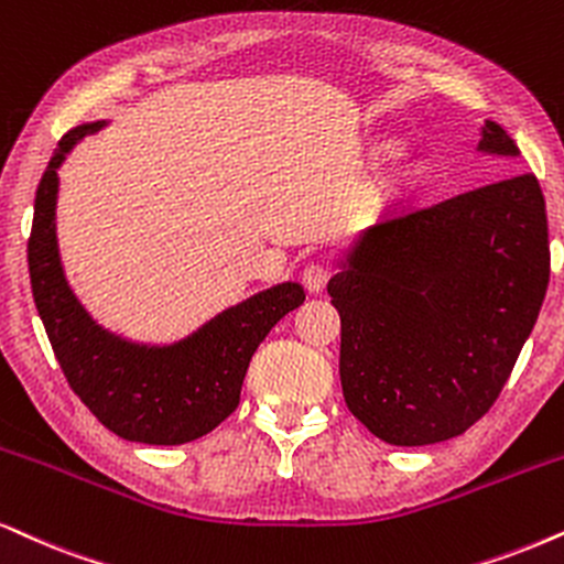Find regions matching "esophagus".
<instances>
[{"instance_id":"34e87169","label":"esophagus","mask_w":564,"mask_h":564,"mask_svg":"<svg viewBox=\"0 0 564 564\" xmlns=\"http://www.w3.org/2000/svg\"><path fill=\"white\" fill-rule=\"evenodd\" d=\"M327 278H330V268H327L325 262H310V265L302 270V283L310 294H319V291L325 289Z\"/></svg>"}]
</instances>
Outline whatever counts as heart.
Wrapping results in <instances>:
<instances>
[{"label":"heart","mask_w":564,"mask_h":564,"mask_svg":"<svg viewBox=\"0 0 564 564\" xmlns=\"http://www.w3.org/2000/svg\"><path fill=\"white\" fill-rule=\"evenodd\" d=\"M382 153L388 155V159H393V155L398 153V148L395 145H382Z\"/></svg>","instance_id":"obj_1"}]
</instances>
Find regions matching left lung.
Masks as SVG:
<instances>
[{"label": "left lung", "instance_id": "8db88e82", "mask_svg": "<svg viewBox=\"0 0 564 564\" xmlns=\"http://www.w3.org/2000/svg\"><path fill=\"white\" fill-rule=\"evenodd\" d=\"M479 148L518 155L495 122ZM546 286V203L533 174L369 226L327 283L348 411L390 445L458 437L500 398Z\"/></svg>", "mask_w": 564, "mask_h": 564}]
</instances>
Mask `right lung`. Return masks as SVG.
I'll list each match as a JSON object with an SVG mask.
<instances>
[{
    "instance_id": "obj_1",
    "label": "right lung",
    "mask_w": 564,
    "mask_h": 564,
    "mask_svg": "<svg viewBox=\"0 0 564 564\" xmlns=\"http://www.w3.org/2000/svg\"><path fill=\"white\" fill-rule=\"evenodd\" d=\"M96 130L101 122L64 134L35 192L28 239L35 310L69 388L106 430L145 445H184L237 411L249 359L270 327L304 302V289L283 283L262 291L169 348L127 344L98 327L67 286L54 226L56 169Z\"/></svg>"
}]
</instances>
